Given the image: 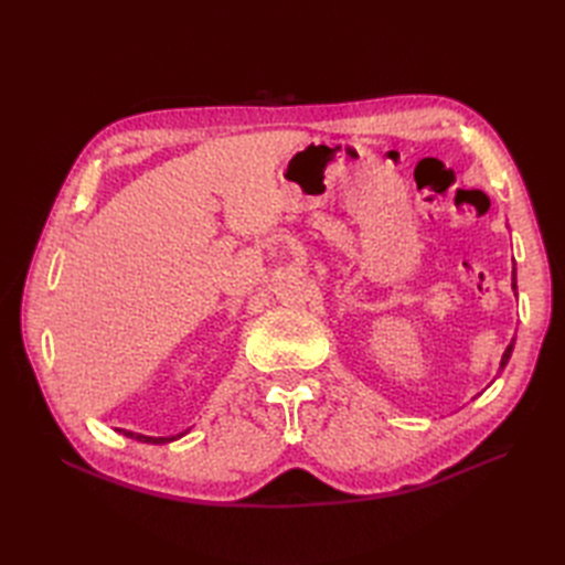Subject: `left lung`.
I'll return each instance as SVG.
<instances>
[{
  "label": "left lung",
  "instance_id": "left-lung-1",
  "mask_svg": "<svg viewBox=\"0 0 565 565\" xmlns=\"http://www.w3.org/2000/svg\"><path fill=\"white\" fill-rule=\"evenodd\" d=\"M514 289H516V278H514ZM511 351H514V341H511V344L507 347V351H504V355H502V363H500V370H504V365L509 363V358H511Z\"/></svg>",
  "mask_w": 565,
  "mask_h": 565
}]
</instances>
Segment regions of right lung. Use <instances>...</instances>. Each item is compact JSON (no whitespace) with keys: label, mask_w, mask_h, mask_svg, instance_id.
Wrapping results in <instances>:
<instances>
[{"label":"right lung","mask_w":565,"mask_h":565,"mask_svg":"<svg viewBox=\"0 0 565 565\" xmlns=\"http://www.w3.org/2000/svg\"><path fill=\"white\" fill-rule=\"evenodd\" d=\"M119 434H125L129 438H136V440H143V443H167V440H174V438H152V436H143V434H134V431H125V429H117Z\"/></svg>","instance_id":"add662e5"}]
</instances>
